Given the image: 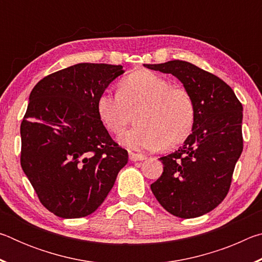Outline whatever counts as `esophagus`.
<instances>
[{
  "mask_svg": "<svg viewBox=\"0 0 262 262\" xmlns=\"http://www.w3.org/2000/svg\"><path fill=\"white\" fill-rule=\"evenodd\" d=\"M147 158L144 156V155H141V154H135V152H129V159L132 162H139V161H144V159Z\"/></svg>",
  "mask_w": 262,
  "mask_h": 262,
  "instance_id": "obj_1",
  "label": "esophagus"
}]
</instances>
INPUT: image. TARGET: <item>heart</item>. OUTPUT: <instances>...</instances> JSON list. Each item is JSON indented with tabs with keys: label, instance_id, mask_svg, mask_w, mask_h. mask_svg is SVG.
Segmentation results:
<instances>
[{
	"label": "heart",
	"instance_id": "obj_1",
	"mask_svg": "<svg viewBox=\"0 0 262 262\" xmlns=\"http://www.w3.org/2000/svg\"><path fill=\"white\" fill-rule=\"evenodd\" d=\"M97 113L115 135L121 134L136 113L135 127L120 137L130 149L174 148L188 139L195 123V104L184 88L171 86L165 77L145 69L123 77L118 95L103 92Z\"/></svg>",
	"mask_w": 262,
	"mask_h": 262
}]
</instances>
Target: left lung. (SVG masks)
<instances>
[{
	"label": "left lung",
	"mask_w": 262,
	"mask_h": 262,
	"mask_svg": "<svg viewBox=\"0 0 262 262\" xmlns=\"http://www.w3.org/2000/svg\"><path fill=\"white\" fill-rule=\"evenodd\" d=\"M172 74L195 104V123L174 152L161 157L163 173L151 190L164 209L180 219L207 214L224 200L243 151V105L227 83L189 62L144 64Z\"/></svg>",
	"instance_id": "8db88e82"
}]
</instances>
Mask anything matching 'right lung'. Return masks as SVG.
<instances>
[{"label": "right lung", "mask_w": 262, "mask_h": 262, "mask_svg": "<svg viewBox=\"0 0 262 262\" xmlns=\"http://www.w3.org/2000/svg\"><path fill=\"white\" fill-rule=\"evenodd\" d=\"M123 73L122 66L77 63L31 91L20 165L42 206L62 219L96 211L128 163L97 113L98 97Z\"/></svg>", "instance_id": "add662e5"}]
</instances>
